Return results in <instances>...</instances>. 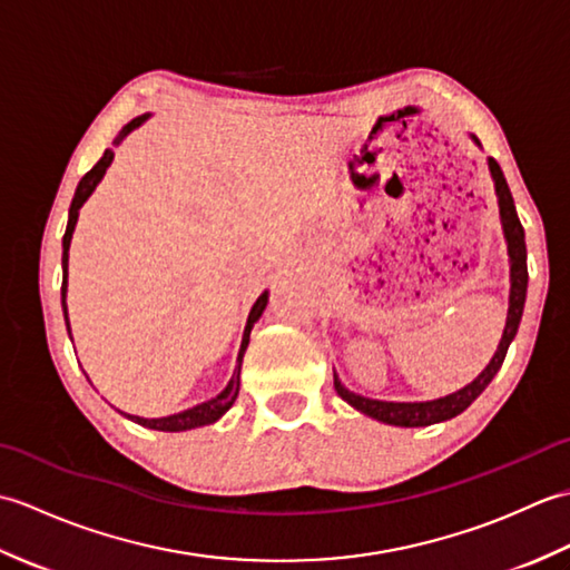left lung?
I'll return each mask as SVG.
<instances>
[{
    "label": "left lung",
    "mask_w": 570,
    "mask_h": 570,
    "mask_svg": "<svg viewBox=\"0 0 570 570\" xmlns=\"http://www.w3.org/2000/svg\"><path fill=\"white\" fill-rule=\"evenodd\" d=\"M472 137V135H470ZM472 141H480L472 137ZM490 176L494 180V193H498V205H500V220H502V233L507 239V254H510V311H507V325L502 333V341L498 345V353L492 355L490 365L482 370L475 380H472L463 390H458L448 396L433 399V402H380V399H367L355 392H350L343 386V382L335 377V392L341 394L343 402L355 406L362 414L377 419L382 423H392V426H431V423L448 421L475 402V399L485 392V386L492 382L494 374L500 372L507 350L514 341L519 321H522L524 313V301H527V284H529V272H527V242H524V227L519 223V215L514 208V198L507 186V178L502 174L500 164L494 159H488Z\"/></svg>",
    "instance_id": "left-lung-1"
}]
</instances>
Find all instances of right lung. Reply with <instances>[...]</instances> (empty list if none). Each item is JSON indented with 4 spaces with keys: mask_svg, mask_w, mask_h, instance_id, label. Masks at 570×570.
<instances>
[{
    "mask_svg": "<svg viewBox=\"0 0 570 570\" xmlns=\"http://www.w3.org/2000/svg\"><path fill=\"white\" fill-rule=\"evenodd\" d=\"M149 115H141L137 119H131V122L119 131V137L115 139V144L122 141L131 129H137L144 119H147ZM115 159V151L107 149L102 154V159L95 164L88 174H85L80 178V184L76 188V196H72V203H70V210H68V227H66V235H63V286H60V304H63V316H66V328H68V335H70V323H68V306H66V288H68V249H70V239H72V229H76V223H78V210L82 208V203L90 198V193L98 188V184L102 180L107 166L112 164ZM266 301H269V292H264L257 304L252 306L249 311V318H247V325H245V335H242V345H239V355H237V367L233 372V380L227 382L225 390L208 399V402H203L198 406L193 409H186V411H178V414H171V416H161V419H144V416H131V414H125L127 419H131L135 423H139V426H147V429H154V431H188V429H198V426H208V423L220 419L225 411L235 404V399L239 394V370H242V357H245V350L249 345V333L254 328V323L259 321V316L266 308Z\"/></svg>",
    "mask_w": 570,
    "mask_h": 570,
    "instance_id": "1",
    "label": "right lung"
}]
</instances>
